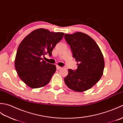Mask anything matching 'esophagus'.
Returning <instances> with one entry per match:
<instances>
[{
  "mask_svg": "<svg viewBox=\"0 0 123 123\" xmlns=\"http://www.w3.org/2000/svg\"><path fill=\"white\" fill-rule=\"evenodd\" d=\"M56 68H57V69L59 70V69H61L62 67L59 66H58V65H57V66H56Z\"/></svg>",
  "mask_w": 123,
  "mask_h": 123,
  "instance_id": "obj_1",
  "label": "esophagus"
}]
</instances>
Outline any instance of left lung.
Instances as JSON below:
<instances>
[{"label":"left lung","mask_w":123,"mask_h":123,"mask_svg":"<svg viewBox=\"0 0 123 123\" xmlns=\"http://www.w3.org/2000/svg\"><path fill=\"white\" fill-rule=\"evenodd\" d=\"M64 37L70 45L78 67L75 71L68 69L65 83L73 91H86L102 77L105 66L103 54L95 40L83 32L65 34Z\"/></svg>","instance_id":"obj_1"}]
</instances>
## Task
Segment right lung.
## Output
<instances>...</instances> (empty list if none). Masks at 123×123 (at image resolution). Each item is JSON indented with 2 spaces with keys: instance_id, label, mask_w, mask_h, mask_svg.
I'll use <instances>...</instances> for the list:
<instances>
[{
  "instance_id": "add662e5",
  "label": "right lung",
  "mask_w": 123,
  "mask_h": 123,
  "mask_svg": "<svg viewBox=\"0 0 123 123\" xmlns=\"http://www.w3.org/2000/svg\"><path fill=\"white\" fill-rule=\"evenodd\" d=\"M64 32L39 28L32 31L19 45L15 65L19 77L32 88H40L49 82L56 67L46 62L42 56L51 52L64 36Z\"/></svg>"
}]
</instances>
